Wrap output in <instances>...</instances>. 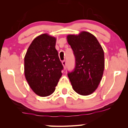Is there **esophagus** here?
Wrapping results in <instances>:
<instances>
[{
    "instance_id": "obj_1",
    "label": "esophagus",
    "mask_w": 128,
    "mask_h": 128,
    "mask_svg": "<svg viewBox=\"0 0 128 128\" xmlns=\"http://www.w3.org/2000/svg\"><path fill=\"white\" fill-rule=\"evenodd\" d=\"M62 64H63V66H64V68H66V61L65 60H64L62 62Z\"/></svg>"
}]
</instances>
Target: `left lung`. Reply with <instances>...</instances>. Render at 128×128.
I'll return each mask as SVG.
<instances>
[{"mask_svg": "<svg viewBox=\"0 0 128 128\" xmlns=\"http://www.w3.org/2000/svg\"><path fill=\"white\" fill-rule=\"evenodd\" d=\"M67 41L73 50L76 66L68 74L75 92L88 96L96 91L104 73V50L94 35L87 31L67 36Z\"/></svg>", "mask_w": 128, "mask_h": 128, "instance_id": "left-lung-1", "label": "left lung"}]
</instances>
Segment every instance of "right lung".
Returning <instances> with one entry per match:
<instances>
[{
  "label": "right lung",
  "instance_id": "add662e5",
  "mask_svg": "<svg viewBox=\"0 0 128 128\" xmlns=\"http://www.w3.org/2000/svg\"><path fill=\"white\" fill-rule=\"evenodd\" d=\"M56 38L48 34L36 36L24 57V74L30 87L36 95L50 96L55 90L63 65L55 48Z\"/></svg>",
  "mask_w": 128,
  "mask_h": 128
}]
</instances>
